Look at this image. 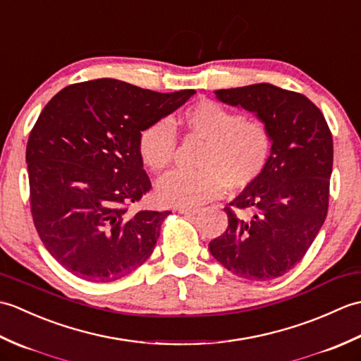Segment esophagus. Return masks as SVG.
Wrapping results in <instances>:
<instances>
[{"label": "esophagus", "mask_w": 361, "mask_h": 361, "mask_svg": "<svg viewBox=\"0 0 361 361\" xmlns=\"http://www.w3.org/2000/svg\"><path fill=\"white\" fill-rule=\"evenodd\" d=\"M180 214H185V216H195V214H198V208H178L176 209Z\"/></svg>", "instance_id": "esophagus-1"}]
</instances>
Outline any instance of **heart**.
I'll return each instance as SVG.
<instances>
[{
	"instance_id": "heart-1",
	"label": "heart",
	"mask_w": 361,
	"mask_h": 361,
	"mask_svg": "<svg viewBox=\"0 0 361 361\" xmlns=\"http://www.w3.org/2000/svg\"><path fill=\"white\" fill-rule=\"evenodd\" d=\"M181 126L190 140L204 142L198 157V172H172L158 183L159 200L178 208H197L225 194L229 186L242 190L255 185L273 155V133L264 121L221 104L202 99L183 111ZM178 140L166 119L145 127L137 150L152 172H164L173 164Z\"/></svg>"
}]
</instances>
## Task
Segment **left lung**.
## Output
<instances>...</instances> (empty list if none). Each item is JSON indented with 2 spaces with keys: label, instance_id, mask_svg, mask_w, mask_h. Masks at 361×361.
<instances>
[{
  "label": "left lung",
  "instance_id": "1",
  "mask_svg": "<svg viewBox=\"0 0 361 361\" xmlns=\"http://www.w3.org/2000/svg\"><path fill=\"white\" fill-rule=\"evenodd\" d=\"M216 96L256 113L274 141L265 173L226 206L228 228L209 242V251L239 278H279L301 262L326 220L331 128L310 99L270 83L217 90ZM247 209L255 212L250 219L236 216L235 210Z\"/></svg>",
  "mask_w": 361,
  "mask_h": 361
}]
</instances>
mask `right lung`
Wrapping results in <instances>:
<instances>
[{
  "instance_id": "obj_1",
  "label": "right lung",
  "mask_w": 361,
  "mask_h": 361,
  "mask_svg": "<svg viewBox=\"0 0 361 361\" xmlns=\"http://www.w3.org/2000/svg\"><path fill=\"white\" fill-rule=\"evenodd\" d=\"M194 93L97 79L46 104L26 147L30 212L44 248L68 271L111 282L150 257L171 211L130 209L152 189L137 140Z\"/></svg>"
}]
</instances>
